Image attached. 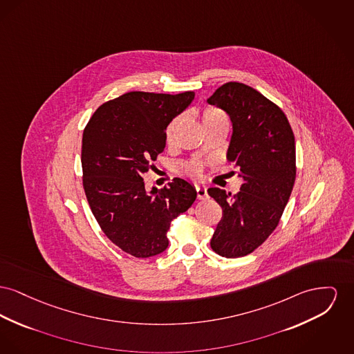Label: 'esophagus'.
<instances>
[{"label":"esophagus","instance_id":"1","mask_svg":"<svg viewBox=\"0 0 354 354\" xmlns=\"http://www.w3.org/2000/svg\"><path fill=\"white\" fill-rule=\"evenodd\" d=\"M195 189H196V196H198V199H206V198H208L207 187H206V186H203V185H196Z\"/></svg>","mask_w":354,"mask_h":354}]
</instances>
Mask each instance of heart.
Masks as SVG:
<instances>
[{
  "label": "heart",
  "instance_id": "b5f03b06",
  "mask_svg": "<svg viewBox=\"0 0 354 354\" xmlns=\"http://www.w3.org/2000/svg\"><path fill=\"white\" fill-rule=\"evenodd\" d=\"M179 120L180 118H174L166 128V142L167 145H171L172 140H174V135H175V131H176V127L179 124ZM202 120H203V124L207 125L211 123H215V122H227V118L226 115L218 109V108H212V106H208L203 113H202ZM183 172L188 175V176H192V178H199L202 171H203V163L201 162H192V163H188L182 167Z\"/></svg>",
  "mask_w": 354,
  "mask_h": 354
}]
</instances>
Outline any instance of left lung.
<instances>
[{
	"label": "left lung",
	"instance_id": "left-lung-1",
	"mask_svg": "<svg viewBox=\"0 0 354 354\" xmlns=\"http://www.w3.org/2000/svg\"><path fill=\"white\" fill-rule=\"evenodd\" d=\"M207 103L230 116L227 159L243 179L235 195L208 188L223 211L209 245L222 257L239 258L269 238L288 205L295 180L294 133L282 109L246 84H223Z\"/></svg>",
	"mask_w": 354,
	"mask_h": 354
}]
</instances>
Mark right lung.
Wrapping results in <instances>:
<instances>
[{
    "label": "right lung",
    "instance_id": "1",
    "mask_svg": "<svg viewBox=\"0 0 354 354\" xmlns=\"http://www.w3.org/2000/svg\"><path fill=\"white\" fill-rule=\"evenodd\" d=\"M195 93L128 92L100 105L83 133L82 166L86 201L105 235L136 258L168 248L172 219L187 211L196 189L175 178L169 187L148 192L143 175L166 147L168 123Z\"/></svg>",
    "mask_w": 354,
    "mask_h": 354
}]
</instances>
